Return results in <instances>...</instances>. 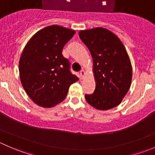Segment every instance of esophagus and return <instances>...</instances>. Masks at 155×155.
<instances>
[{"mask_svg": "<svg viewBox=\"0 0 155 155\" xmlns=\"http://www.w3.org/2000/svg\"><path fill=\"white\" fill-rule=\"evenodd\" d=\"M85 71L84 70H81V71H80V76H81V79H83V78H84V76H85Z\"/></svg>", "mask_w": 155, "mask_h": 155, "instance_id": "esophagus-1", "label": "esophagus"}]
</instances>
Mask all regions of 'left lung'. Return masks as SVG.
<instances>
[{
	"instance_id": "8db88e82",
	"label": "left lung",
	"mask_w": 155,
	"mask_h": 155,
	"mask_svg": "<svg viewBox=\"0 0 155 155\" xmlns=\"http://www.w3.org/2000/svg\"><path fill=\"white\" fill-rule=\"evenodd\" d=\"M79 36L93 59L96 83L93 93L85 95L86 100L101 110L118 106L130 89L132 79L125 46L114 33L102 28L81 30Z\"/></svg>"
}]
</instances>
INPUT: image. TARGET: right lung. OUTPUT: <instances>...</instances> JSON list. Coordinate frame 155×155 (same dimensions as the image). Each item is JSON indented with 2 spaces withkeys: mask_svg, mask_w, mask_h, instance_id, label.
Returning a JSON list of instances; mask_svg holds the SVG:
<instances>
[{
  "mask_svg": "<svg viewBox=\"0 0 155 155\" xmlns=\"http://www.w3.org/2000/svg\"><path fill=\"white\" fill-rule=\"evenodd\" d=\"M75 32L58 25L38 31L25 46L19 62L21 82L36 104L51 107L66 98L68 88L79 80L70 70L63 48Z\"/></svg>",
  "mask_w": 155,
  "mask_h": 155,
  "instance_id": "add662e5",
  "label": "right lung"
}]
</instances>
